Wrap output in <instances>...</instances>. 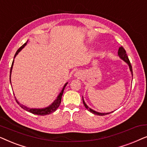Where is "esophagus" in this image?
I'll return each instance as SVG.
<instances>
[{"label":"esophagus","instance_id":"esophagus-1","mask_svg":"<svg viewBox=\"0 0 147 147\" xmlns=\"http://www.w3.org/2000/svg\"><path fill=\"white\" fill-rule=\"evenodd\" d=\"M79 76V74H78V72H76V73L75 74V76Z\"/></svg>","mask_w":147,"mask_h":147}]
</instances>
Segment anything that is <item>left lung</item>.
I'll list each match as a JSON object with an SVG mask.
<instances>
[{
  "mask_svg": "<svg viewBox=\"0 0 147 147\" xmlns=\"http://www.w3.org/2000/svg\"><path fill=\"white\" fill-rule=\"evenodd\" d=\"M118 55L119 56V57L120 59L123 60L124 62H126V63L128 64V67H129V69H130V71L131 72V74H132V76H133V74H132V65L131 64H130V62L129 61V59H128V57L127 56V54L126 53V51L125 49H124L123 47H120L119 49H118ZM82 100H83V103H84V105L85 106L86 109H87L88 111H90V112H92V113H93L94 114H96V115H98V116H104V115H106V114H110L112 113V112H108V113H101V112H96L95 110H92V108H90V107H88L87 104H86L85 101H84V98L83 96H82Z\"/></svg>",
  "mask_w": 147,
  "mask_h": 147,
  "instance_id": "left-lung-1",
  "label": "left lung"
}]
</instances>
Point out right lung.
<instances>
[{"label":"right lung","instance_id":"obj_1","mask_svg":"<svg viewBox=\"0 0 147 147\" xmlns=\"http://www.w3.org/2000/svg\"><path fill=\"white\" fill-rule=\"evenodd\" d=\"M28 43V40L25 43H24L23 45L21 46V47L19 48V49L17 50V52H16L15 55V57H14V59H15L16 56L18 55V53H19L20 51H21L22 49H23L24 47H25V46L27 45V43ZM13 63H14V60L13 61V63H12V65H11V72H10V82L11 83V72H12V69H13ZM68 82H66L65 84V85L63 86V88H62V90L61 91V92L58 94L57 97L56 98V99L54 100V101L52 102L51 104H50L49 106H47V107H45V108H28L27 106H25V105H23V104H21V103H19V102H18V100H17V98H15V100L16 101H17V104H19V105L21 106L22 108H23L24 110H25L26 111L29 112H31L32 114H37V115H40V116H45V115H47V114H49L51 113H53V112H55L56 110L57 109L58 107H59L60 104H61V97H62V95H63V91H64V89H65L66 85H67Z\"/></svg>","mask_w":147,"mask_h":147}]
</instances>
